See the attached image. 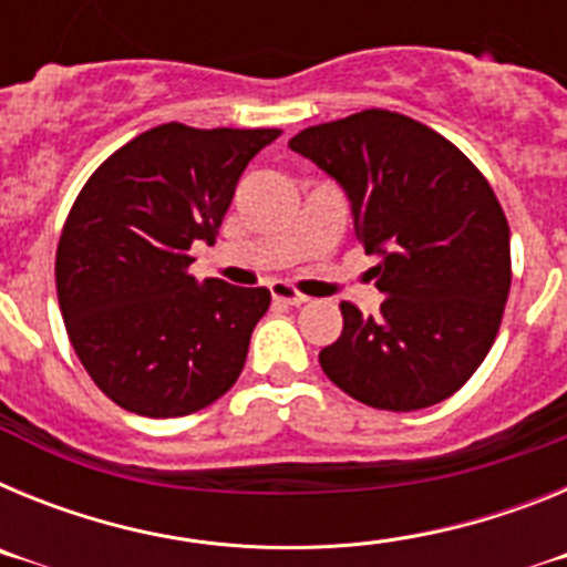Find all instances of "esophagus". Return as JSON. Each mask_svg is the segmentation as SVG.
<instances>
[{
	"label": "esophagus",
	"instance_id": "esophagus-1",
	"mask_svg": "<svg viewBox=\"0 0 567 567\" xmlns=\"http://www.w3.org/2000/svg\"><path fill=\"white\" fill-rule=\"evenodd\" d=\"M269 292H272V300L275 303H280V307H300V303H307V295L295 292V289L287 287V284H272Z\"/></svg>",
	"mask_w": 567,
	"mask_h": 567
}]
</instances>
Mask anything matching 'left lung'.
Here are the masks:
<instances>
[{
	"instance_id": "8db88e82",
	"label": "left lung",
	"mask_w": 567,
	"mask_h": 567,
	"mask_svg": "<svg viewBox=\"0 0 567 567\" xmlns=\"http://www.w3.org/2000/svg\"><path fill=\"white\" fill-rule=\"evenodd\" d=\"M289 147L343 187L385 295L369 318L340 303L343 332L320 369L385 412L452 398L488 354L511 289V233L491 184L449 138L392 110L300 130Z\"/></svg>"
}]
</instances>
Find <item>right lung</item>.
Wrapping results in <instances>:
<instances>
[{
	"instance_id": "1",
	"label": "right lung",
	"mask_w": 567,
	"mask_h": 567,
	"mask_svg": "<svg viewBox=\"0 0 567 567\" xmlns=\"http://www.w3.org/2000/svg\"><path fill=\"white\" fill-rule=\"evenodd\" d=\"M280 130L162 124L90 175L56 249L68 338L93 383L142 417H184L238 380L267 287L189 275L240 173Z\"/></svg>"
}]
</instances>
